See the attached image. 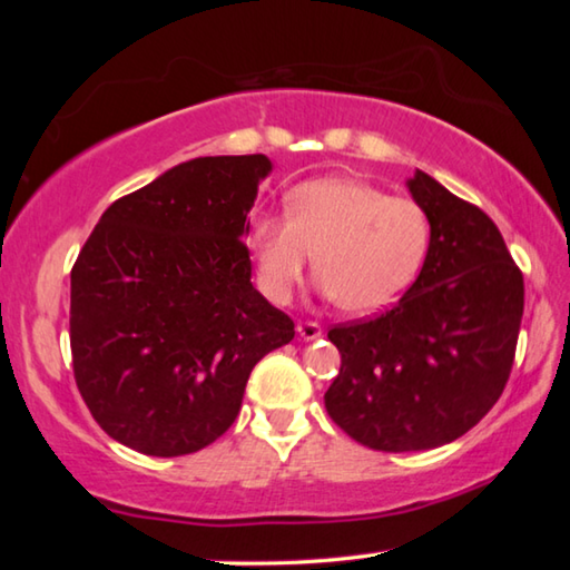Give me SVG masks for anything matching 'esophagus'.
Masks as SVG:
<instances>
[{"label": "esophagus", "instance_id": "esophagus-1", "mask_svg": "<svg viewBox=\"0 0 570 570\" xmlns=\"http://www.w3.org/2000/svg\"><path fill=\"white\" fill-rule=\"evenodd\" d=\"M296 332L302 340L312 342V340H316V336H322V324L320 322H298Z\"/></svg>", "mask_w": 570, "mask_h": 570}]
</instances>
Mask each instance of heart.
Here are the masks:
<instances>
[{
	"mask_svg": "<svg viewBox=\"0 0 570 570\" xmlns=\"http://www.w3.org/2000/svg\"><path fill=\"white\" fill-rule=\"evenodd\" d=\"M248 238L258 284L272 302L294 296L314 256V272L334 304L366 316L392 306L417 278L432 226L414 200L332 176L298 183L286 196V216H254Z\"/></svg>",
	"mask_w": 570,
	"mask_h": 570,
	"instance_id": "b5f03b06",
	"label": "heart"
}]
</instances>
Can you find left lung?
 <instances>
[{"label":"left lung","instance_id":"8db88e82","mask_svg":"<svg viewBox=\"0 0 570 570\" xmlns=\"http://www.w3.org/2000/svg\"><path fill=\"white\" fill-rule=\"evenodd\" d=\"M407 186L432 226L420 276L387 312L330 330L342 366L326 412L382 452L475 428L505 390L523 320V274L490 216L422 170Z\"/></svg>","mask_w":570,"mask_h":570}]
</instances>
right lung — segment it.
Returning <instances> with one entry per match:
<instances>
[{"mask_svg":"<svg viewBox=\"0 0 570 570\" xmlns=\"http://www.w3.org/2000/svg\"><path fill=\"white\" fill-rule=\"evenodd\" d=\"M272 160L196 158L105 210L70 288L75 382L112 440L153 458L204 450L234 424L248 374L294 340L250 284L244 236Z\"/></svg>","mask_w":570,"mask_h":570,"instance_id":"add662e5","label":"right lung"}]
</instances>
